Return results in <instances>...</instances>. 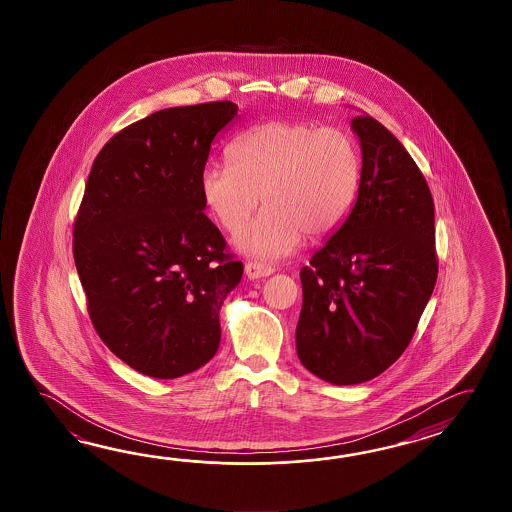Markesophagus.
I'll list each match as a JSON object with an SVG mask.
<instances>
[{"label":"esophagus","mask_w":512,"mask_h":512,"mask_svg":"<svg viewBox=\"0 0 512 512\" xmlns=\"http://www.w3.org/2000/svg\"><path fill=\"white\" fill-rule=\"evenodd\" d=\"M274 269L267 263H261V261H247L245 263V274L254 280V278H265V276H271Z\"/></svg>","instance_id":"obj_1"}]
</instances>
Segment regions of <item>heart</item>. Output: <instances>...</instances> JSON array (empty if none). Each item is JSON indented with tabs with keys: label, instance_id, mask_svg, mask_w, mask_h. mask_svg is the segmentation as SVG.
<instances>
[{
	"label": "heart",
	"instance_id": "1",
	"mask_svg": "<svg viewBox=\"0 0 512 512\" xmlns=\"http://www.w3.org/2000/svg\"><path fill=\"white\" fill-rule=\"evenodd\" d=\"M230 159L203 168L199 192L229 234L247 225L261 196L267 208L238 238L241 251L256 258H282L305 234L324 240L346 223L357 203L362 159L346 131L271 120L236 139Z\"/></svg>",
	"mask_w": 512,
	"mask_h": 512
}]
</instances>
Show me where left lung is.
Masks as SVG:
<instances>
[{"mask_svg":"<svg viewBox=\"0 0 512 512\" xmlns=\"http://www.w3.org/2000/svg\"><path fill=\"white\" fill-rule=\"evenodd\" d=\"M362 179L349 218L300 271L298 359L331 384H360L408 348L437 280L434 199L410 153L370 115L351 120Z\"/></svg>","mask_w":512,"mask_h":512,"instance_id":"8db88e82","label":"left lung"}]
</instances>
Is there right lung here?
Returning a JSON list of instances; mask_svg holds the SVG:
<instances>
[{
	"instance_id": "add662e5",
	"label": "right lung",
	"mask_w": 512,
	"mask_h": 512,
	"mask_svg": "<svg viewBox=\"0 0 512 512\" xmlns=\"http://www.w3.org/2000/svg\"><path fill=\"white\" fill-rule=\"evenodd\" d=\"M229 100L155 111L113 135L93 163L73 229V256L98 337L155 379L216 355L219 309L243 263L205 216L199 175Z\"/></svg>"
}]
</instances>
